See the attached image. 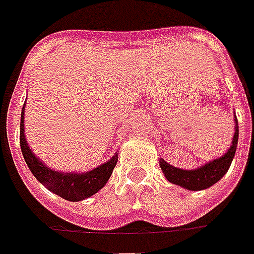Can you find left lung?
<instances>
[{
  "mask_svg": "<svg viewBox=\"0 0 254 254\" xmlns=\"http://www.w3.org/2000/svg\"><path fill=\"white\" fill-rule=\"evenodd\" d=\"M234 135L232 144L224 155L220 156L218 159L209 162L206 165L201 166L194 170H184V169H178L174 166L169 165L167 162L161 159L159 165L161 169L165 174L166 179L171 182V184L178 185L182 188L188 189V190H203L213 186L217 184L229 170L230 163L233 161L234 154H236V148H237L238 143V122L237 118H234Z\"/></svg>",
  "mask_w": 254,
  "mask_h": 254,
  "instance_id": "left-lung-1",
  "label": "left lung"
}]
</instances>
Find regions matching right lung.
Listing matches in <instances>:
<instances>
[{"label":"right lung","mask_w":254,"mask_h":254,"mask_svg":"<svg viewBox=\"0 0 254 254\" xmlns=\"http://www.w3.org/2000/svg\"><path fill=\"white\" fill-rule=\"evenodd\" d=\"M24 108L25 104L21 112L20 146L26 165L36 179L40 184H43L49 191L55 192L59 197L68 201H83L85 198L93 195L95 192H98L108 182L112 170L115 169L118 152L110 161L87 173H62V171L52 170L34 155L26 143L25 128H24Z\"/></svg>","instance_id":"add662e5"}]
</instances>
